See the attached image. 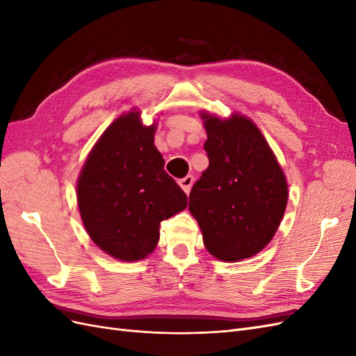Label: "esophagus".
Returning a JSON list of instances; mask_svg holds the SVG:
<instances>
[{
	"instance_id": "1",
	"label": "esophagus",
	"mask_w": 356,
	"mask_h": 356,
	"mask_svg": "<svg viewBox=\"0 0 356 356\" xmlns=\"http://www.w3.org/2000/svg\"><path fill=\"white\" fill-rule=\"evenodd\" d=\"M193 182H195V177H193V175H187V177H184L182 179H179V186H181L182 190L187 193V195H188L190 190H191Z\"/></svg>"
}]
</instances>
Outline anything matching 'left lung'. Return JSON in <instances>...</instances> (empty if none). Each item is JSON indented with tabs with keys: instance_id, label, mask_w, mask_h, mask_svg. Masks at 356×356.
I'll return each mask as SVG.
<instances>
[{
	"instance_id": "left-lung-1",
	"label": "left lung",
	"mask_w": 356,
	"mask_h": 356,
	"mask_svg": "<svg viewBox=\"0 0 356 356\" xmlns=\"http://www.w3.org/2000/svg\"><path fill=\"white\" fill-rule=\"evenodd\" d=\"M200 115L209 166L190 191L188 209L207 250L218 260L239 261L273 239L288 202L286 178L251 118Z\"/></svg>"
}]
</instances>
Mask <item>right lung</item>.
Wrapping results in <instances>:
<instances>
[{
  "instance_id": "right-lung-1",
  "label": "right lung",
  "mask_w": 356,
  "mask_h": 356,
  "mask_svg": "<svg viewBox=\"0 0 356 356\" xmlns=\"http://www.w3.org/2000/svg\"><path fill=\"white\" fill-rule=\"evenodd\" d=\"M156 123L135 108L106 127L86 159L77 202L90 239L122 261L154 251L160 222L187 208V195L163 169L154 145Z\"/></svg>"
}]
</instances>
